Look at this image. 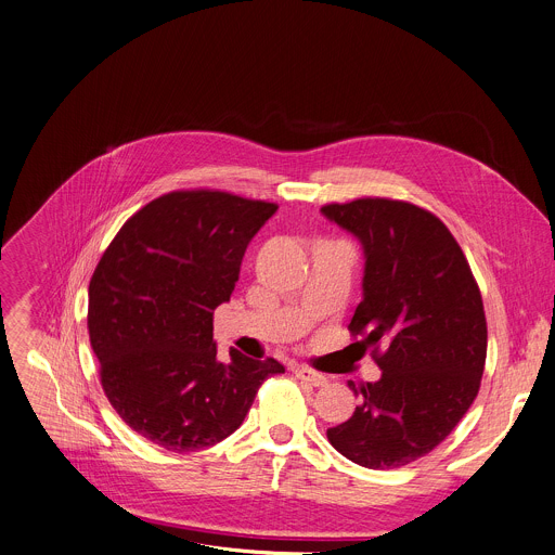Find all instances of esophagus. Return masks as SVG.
<instances>
[{
    "label": "esophagus",
    "instance_id": "34e87169",
    "mask_svg": "<svg viewBox=\"0 0 555 555\" xmlns=\"http://www.w3.org/2000/svg\"><path fill=\"white\" fill-rule=\"evenodd\" d=\"M294 375H296L298 379L311 384V386H323V384H327V377H325L323 373L313 371V369H309V366H296V369H294Z\"/></svg>",
    "mask_w": 555,
    "mask_h": 555
}]
</instances>
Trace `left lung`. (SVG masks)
<instances>
[{
    "label": "left lung",
    "mask_w": 555,
    "mask_h": 555,
    "mask_svg": "<svg viewBox=\"0 0 555 555\" xmlns=\"http://www.w3.org/2000/svg\"><path fill=\"white\" fill-rule=\"evenodd\" d=\"M321 212L362 246L349 330L382 371L360 388L349 382L360 406L327 439L362 467H402L437 448L477 398L488 353L481 292L450 230L424 208L366 197Z\"/></svg>",
    "instance_id": "8db88e82"
}]
</instances>
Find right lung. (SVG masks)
Returning <instances> with one entry per match:
<instances>
[{"label": "right lung", "mask_w": 555, "mask_h": 555, "mask_svg": "<svg viewBox=\"0 0 555 555\" xmlns=\"http://www.w3.org/2000/svg\"><path fill=\"white\" fill-rule=\"evenodd\" d=\"M276 204L219 191L153 199L116 234L90 281L88 330L122 422L184 454L240 428L272 358H217L212 311L228 302L253 236Z\"/></svg>", "instance_id": "obj_1"}]
</instances>
